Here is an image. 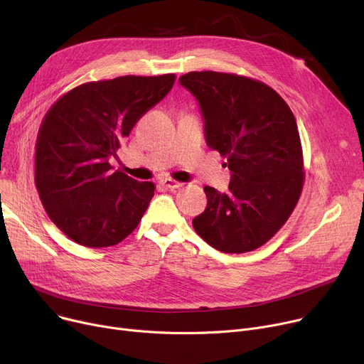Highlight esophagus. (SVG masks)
Masks as SVG:
<instances>
[{
  "instance_id": "1",
  "label": "esophagus",
  "mask_w": 364,
  "mask_h": 364,
  "mask_svg": "<svg viewBox=\"0 0 364 364\" xmlns=\"http://www.w3.org/2000/svg\"><path fill=\"white\" fill-rule=\"evenodd\" d=\"M161 184L165 186L166 188H171V190H176V188L183 187V183L176 181V180H172V178H164V180H161Z\"/></svg>"
}]
</instances>
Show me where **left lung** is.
<instances>
[{
    "label": "left lung",
    "instance_id": "left-lung-1",
    "mask_svg": "<svg viewBox=\"0 0 364 364\" xmlns=\"http://www.w3.org/2000/svg\"><path fill=\"white\" fill-rule=\"evenodd\" d=\"M198 99L206 144L227 158L225 193L205 186L196 233L225 254L251 252L288 221L304 186V158L291 107L267 84L225 72H188L180 78Z\"/></svg>",
    "mask_w": 364,
    "mask_h": 364
}]
</instances>
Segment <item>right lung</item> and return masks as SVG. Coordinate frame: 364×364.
<instances>
[{"label": "right lung", "mask_w": 364, "mask_h": 364, "mask_svg": "<svg viewBox=\"0 0 364 364\" xmlns=\"http://www.w3.org/2000/svg\"><path fill=\"white\" fill-rule=\"evenodd\" d=\"M174 82V73L85 82L46 113L35 144V186L50 220L73 242L118 245L141 221L155 184L113 171L109 161Z\"/></svg>", "instance_id": "add662e5"}]
</instances>
